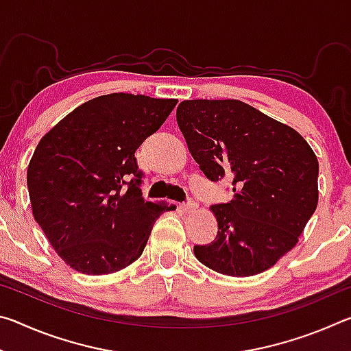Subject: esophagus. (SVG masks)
<instances>
[{
	"instance_id": "34e87169",
	"label": "esophagus",
	"mask_w": 351,
	"mask_h": 351,
	"mask_svg": "<svg viewBox=\"0 0 351 351\" xmlns=\"http://www.w3.org/2000/svg\"><path fill=\"white\" fill-rule=\"evenodd\" d=\"M197 207H198V204L195 203V201H192V199H190L189 203H184V204H181V209H182V212H186V213H192V212H195V210H197Z\"/></svg>"
}]
</instances>
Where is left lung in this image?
<instances>
[{"label": "left lung", "mask_w": 351, "mask_h": 351, "mask_svg": "<svg viewBox=\"0 0 351 351\" xmlns=\"http://www.w3.org/2000/svg\"><path fill=\"white\" fill-rule=\"evenodd\" d=\"M176 121L210 181L234 176V199L210 207L217 239L195 246V257L230 277L269 269L297 245L316 210V154L294 128L240 100H184Z\"/></svg>", "instance_id": "8db88e82"}]
</instances>
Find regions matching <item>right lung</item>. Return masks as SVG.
Segmentation results:
<instances>
[{"mask_svg":"<svg viewBox=\"0 0 351 351\" xmlns=\"http://www.w3.org/2000/svg\"><path fill=\"white\" fill-rule=\"evenodd\" d=\"M176 104L142 94L99 96L38 142L27 167L32 215L73 269L104 276L127 268L159 215L173 209L142 198L134 152Z\"/></svg>","mask_w":351,"mask_h":351,"instance_id":"right-lung-1","label":"right lung"}]
</instances>
